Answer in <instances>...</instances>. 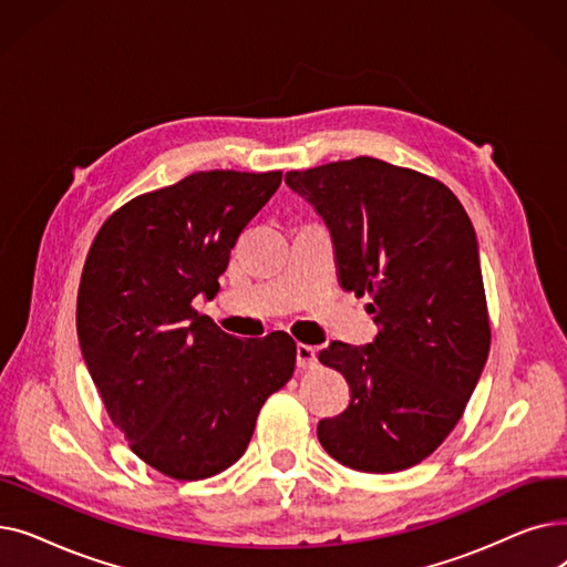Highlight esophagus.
Returning a JSON list of instances; mask_svg holds the SVG:
<instances>
[{"label": "esophagus", "mask_w": 567, "mask_h": 567, "mask_svg": "<svg viewBox=\"0 0 567 567\" xmlns=\"http://www.w3.org/2000/svg\"><path fill=\"white\" fill-rule=\"evenodd\" d=\"M296 365L301 370H312L317 365V349L310 344H296Z\"/></svg>", "instance_id": "obj_1"}]
</instances>
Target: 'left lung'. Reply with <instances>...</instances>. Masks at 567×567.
I'll return each instance as SVG.
<instances>
[{
	"label": "left lung",
	"mask_w": 567,
	"mask_h": 567,
	"mask_svg": "<svg viewBox=\"0 0 567 567\" xmlns=\"http://www.w3.org/2000/svg\"><path fill=\"white\" fill-rule=\"evenodd\" d=\"M287 186L331 229L338 282L370 296L377 338L331 342L349 406L317 425L340 464L393 473L430 457L460 423L489 353L478 241L460 199L439 178L359 156L291 169Z\"/></svg>",
	"instance_id": "1"
}]
</instances>
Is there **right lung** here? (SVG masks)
Segmentation results:
<instances>
[{
	"instance_id": "obj_1",
	"label": "right lung",
	"mask_w": 567,
	"mask_h": 567,
	"mask_svg": "<svg viewBox=\"0 0 567 567\" xmlns=\"http://www.w3.org/2000/svg\"><path fill=\"white\" fill-rule=\"evenodd\" d=\"M282 172H195L126 202L89 248L78 338L114 427L174 481H204L248 449L261 404L291 379L285 331L241 340L193 308L208 301Z\"/></svg>"
}]
</instances>
